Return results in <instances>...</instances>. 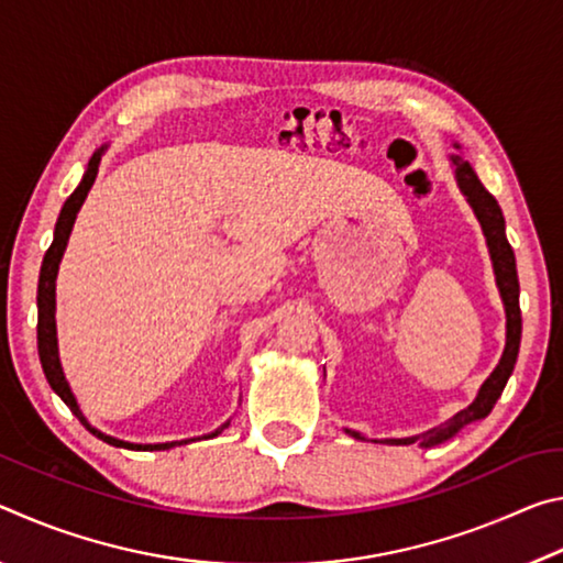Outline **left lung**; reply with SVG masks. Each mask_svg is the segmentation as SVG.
<instances>
[{
  "instance_id": "8db88e82",
  "label": "left lung",
  "mask_w": 563,
  "mask_h": 563,
  "mask_svg": "<svg viewBox=\"0 0 563 563\" xmlns=\"http://www.w3.org/2000/svg\"><path fill=\"white\" fill-rule=\"evenodd\" d=\"M456 148H460V146H456ZM452 166H454L456 186H460V190L466 196V203L472 206L476 221L482 223L484 238H487L494 275H497V288H499V295L504 300V312H507V345H504L499 365L494 367V373L487 379H484V385L479 387V395H476V399L470 407L446 419L444 424L434 427V430L419 434V437H405V440H385L389 444H415V442H419L422 446H434V444H442L446 440H452V437L460 432L464 424L474 422V419H484L492 412L494 405H497V399L504 393V387H507V379L514 373V365H517L519 342H521L519 278H517V261H514V251H511V245L507 241V233H504L501 208L497 203V198H494L489 190L482 186V180L476 178L474 168L470 166V161H464L462 156H452ZM345 432L355 437V440H365V437H362L360 432H352V430H345Z\"/></svg>"
}]
</instances>
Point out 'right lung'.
Here are the masks:
<instances>
[{
    "mask_svg": "<svg viewBox=\"0 0 563 563\" xmlns=\"http://www.w3.org/2000/svg\"><path fill=\"white\" fill-rule=\"evenodd\" d=\"M107 151V146H101L99 151H93V156L89 158V166L84 170V178L81 184L76 186L74 194L66 198V203L59 213V221H56L54 228V241L49 245V251L44 255V263H42V273H40V292H36V308H40V322H36V345H40V360H42V367H44V375L49 379V385L56 395L64 399V405L71 409V412L81 419V424L87 427V430L99 437L111 446H123V450H136V452H154V450H170V446L176 444H184V442H166V444H133V442H123L117 440V437H109L99 432L97 427L89 424V419L84 417V412L79 409V402H76V397L71 393L69 383H66L64 377V369H62V362H59V347H56V320H54V310H56V273H59V263H62V255L66 251V243H69V235H71V228L76 221V213H79V208L87 201L89 190L93 186V180H97L99 174V164H101V154ZM228 422L221 427L225 430ZM221 430H216L213 434L208 437H216L221 434Z\"/></svg>",
    "mask_w": 563,
    "mask_h": 563,
    "instance_id": "1",
    "label": "right lung"
}]
</instances>
